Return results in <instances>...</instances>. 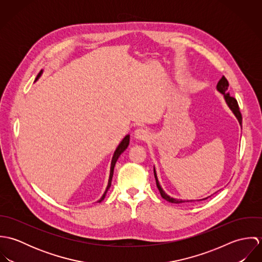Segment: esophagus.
I'll return each mask as SVG.
<instances>
[{
	"label": "esophagus",
	"instance_id": "obj_1",
	"mask_svg": "<svg viewBox=\"0 0 262 262\" xmlns=\"http://www.w3.org/2000/svg\"><path fill=\"white\" fill-rule=\"evenodd\" d=\"M148 136H149V132L145 128L140 127L134 131V137L138 140H145V139H147Z\"/></svg>",
	"mask_w": 262,
	"mask_h": 262
}]
</instances>
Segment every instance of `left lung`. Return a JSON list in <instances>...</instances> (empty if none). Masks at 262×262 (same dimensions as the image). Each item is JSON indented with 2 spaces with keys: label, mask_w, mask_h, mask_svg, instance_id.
Returning a JSON list of instances; mask_svg holds the SVG:
<instances>
[{
  "label": "left lung",
  "mask_w": 262,
  "mask_h": 262,
  "mask_svg": "<svg viewBox=\"0 0 262 262\" xmlns=\"http://www.w3.org/2000/svg\"><path fill=\"white\" fill-rule=\"evenodd\" d=\"M228 86H229V82H228L227 78L223 75L222 78H221V79L219 80V82L217 83V90H218L221 94L224 95L225 101H226L228 107L230 108V110L235 115V117L237 118L239 124L242 125V115H241L240 110H239L238 103H237V101H236L235 98H233V97H231V96L229 95ZM153 169H154V177H155V181H156V186H157V188H158V190H159L161 196H162L164 200H166L167 202H169V203H173V204L185 203L186 201L177 200V199L170 198L168 194H166V193L164 192V190L162 189V187H160V185H159V182H158V179H157V174H156V171H155V167H154ZM208 198H209V196H208ZM208 198H205V199H202V200H196V201H203V200H206V199H208ZM194 201H195V200H189V201H187V202H194Z\"/></svg>",
  "instance_id": "1"
}]
</instances>
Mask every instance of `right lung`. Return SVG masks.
I'll return each mask as SVG.
<instances>
[{
  "instance_id": "right-lung-1",
  "label": "right lung",
  "mask_w": 262,
  "mask_h": 262,
  "mask_svg": "<svg viewBox=\"0 0 262 262\" xmlns=\"http://www.w3.org/2000/svg\"><path fill=\"white\" fill-rule=\"evenodd\" d=\"M42 71L38 74L37 77H36V80H37L38 78L41 76L42 75ZM129 140H130V135H126L124 138H123V140L120 142V144L118 145V147L116 148L115 150V152H114V155H113L112 161H111V169H110V177H109V182H108V186H107V188H106V190H105V192H104V194L102 195V198L98 201L99 203H101L104 199H105V196H106V194H107V191H108V189L110 188L111 187V183H112V178H113V173H114V167H115V164H116V162H117V160H118V158H119V156L125 151V149L128 147V145H129Z\"/></svg>"
}]
</instances>
